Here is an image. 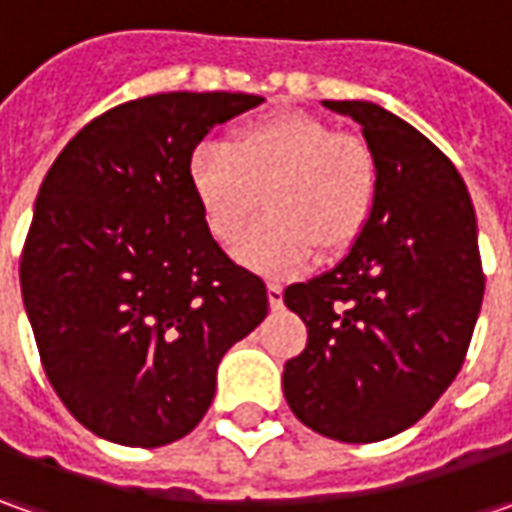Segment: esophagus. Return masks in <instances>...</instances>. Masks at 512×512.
Instances as JSON below:
<instances>
[{
	"instance_id": "obj_1",
	"label": "esophagus",
	"mask_w": 512,
	"mask_h": 512,
	"mask_svg": "<svg viewBox=\"0 0 512 512\" xmlns=\"http://www.w3.org/2000/svg\"><path fill=\"white\" fill-rule=\"evenodd\" d=\"M282 293H285V287L279 285V282H267V302H270V307H282Z\"/></svg>"
}]
</instances>
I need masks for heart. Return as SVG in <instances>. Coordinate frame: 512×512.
I'll return each mask as SVG.
<instances>
[{
	"label": "heart",
	"instance_id": "b5f03b06",
	"mask_svg": "<svg viewBox=\"0 0 512 512\" xmlns=\"http://www.w3.org/2000/svg\"><path fill=\"white\" fill-rule=\"evenodd\" d=\"M187 185L222 245H233L265 202L267 216L233 253L259 273H285L307 265L316 247L336 253L359 236L373 205L376 168L362 139L287 110L233 130L225 145H199Z\"/></svg>",
	"mask_w": 512,
	"mask_h": 512
}]
</instances>
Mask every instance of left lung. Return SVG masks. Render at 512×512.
Masks as SVG:
<instances>
[{"mask_svg": "<svg viewBox=\"0 0 512 512\" xmlns=\"http://www.w3.org/2000/svg\"><path fill=\"white\" fill-rule=\"evenodd\" d=\"M362 125L376 190L339 265L285 290L307 347L285 364L296 419L327 439L382 442L416 424L462 370L484 273L464 179L427 136L373 102H322Z\"/></svg>", "mask_w": 512, "mask_h": 512, "instance_id": "obj_1", "label": "left lung"}]
</instances>
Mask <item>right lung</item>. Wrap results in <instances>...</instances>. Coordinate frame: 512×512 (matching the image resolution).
<instances>
[{
  "label": "right lung",
  "mask_w": 512,
  "mask_h": 512,
  "mask_svg": "<svg viewBox=\"0 0 512 512\" xmlns=\"http://www.w3.org/2000/svg\"><path fill=\"white\" fill-rule=\"evenodd\" d=\"M253 93H156L102 113L39 187L19 265L56 396L90 433L162 447L202 422L227 350L267 316L265 282L210 236L187 185L207 130Z\"/></svg>",
  "instance_id": "add662e5"
}]
</instances>
